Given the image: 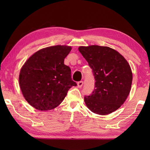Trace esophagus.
Masks as SVG:
<instances>
[{"instance_id":"obj_1","label":"esophagus","mask_w":150,"mask_h":150,"mask_svg":"<svg viewBox=\"0 0 150 150\" xmlns=\"http://www.w3.org/2000/svg\"><path fill=\"white\" fill-rule=\"evenodd\" d=\"M83 85V81H79L77 82V86L79 88H81Z\"/></svg>"}]
</instances>
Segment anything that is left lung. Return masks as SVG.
<instances>
[{
    "label": "left lung",
    "instance_id": "1",
    "mask_svg": "<svg viewBox=\"0 0 150 150\" xmlns=\"http://www.w3.org/2000/svg\"><path fill=\"white\" fill-rule=\"evenodd\" d=\"M79 50L92 69L95 81L91 94L84 96L87 107L103 115L119 109L131 90L133 77L128 62L109 47L81 46Z\"/></svg>",
    "mask_w": 150,
    "mask_h": 150
}]
</instances>
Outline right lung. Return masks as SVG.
<instances>
[{"label":"right lung","instance_id":"1","mask_svg":"<svg viewBox=\"0 0 150 150\" xmlns=\"http://www.w3.org/2000/svg\"><path fill=\"white\" fill-rule=\"evenodd\" d=\"M71 47L54 46L40 50L24 63L19 84L25 99L40 111L52 110L62 103L68 90L77 83L71 69L64 63Z\"/></svg>","mask_w":150,"mask_h":150}]
</instances>
